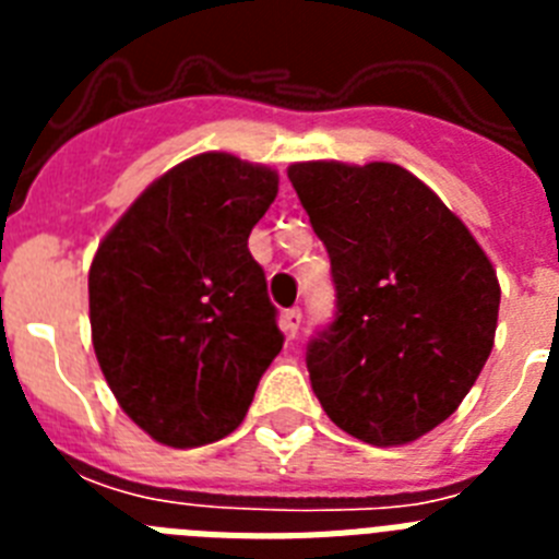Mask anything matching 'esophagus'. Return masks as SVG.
Segmentation results:
<instances>
[{
  "instance_id": "esophagus-1",
  "label": "esophagus",
  "mask_w": 559,
  "mask_h": 559,
  "mask_svg": "<svg viewBox=\"0 0 559 559\" xmlns=\"http://www.w3.org/2000/svg\"><path fill=\"white\" fill-rule=\"evenodd\" d=\"M280 328H283V333L288 335V338H296V333H299V328H302V310H299V308L285 310Z\"/></svg>"
}]
</instances>
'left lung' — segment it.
Returning <instances> with one entry per match:
<instances>
[{"mask_svg": "<svg viewBox=\"0 0 559 559\" xmlns=\"http://www.w3.org/2000/svg\"><path fill=\"white\" fill-rule=\"evenodd\" d=\"M288 179L335 285L333 324L308 344L316 397L360 442H414L456 412L490 358L496 269L406 167L296 162Z\"/></svg>", "mask_w": 559, "mask_h": 559, "instance_id": "8db88e82", "label": "left lung"}]
</instances>
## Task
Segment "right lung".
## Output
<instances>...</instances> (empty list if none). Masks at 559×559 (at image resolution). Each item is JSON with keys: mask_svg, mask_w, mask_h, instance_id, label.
I'll list each match as a JSON object with an SVG mask.
<instances>
[{"mask_svg": "<svg viewBox=\"0 0 559 559\" xmlns=\"http://www.w3.org/2000/svg\"><path fill=\"white\" fill-rule=\"evenodd\" d=\"M280 176L199 153L153 181L88 269L97 364L122 412L156 442L199 448L243 423L283 349L249 235Z\"/></svg>", "mask_w": 559, "mask_h": 559, "instance_id": "obj_1", "label": "right lung"}]
</instances>
